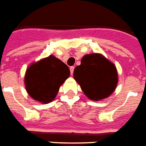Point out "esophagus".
I'll list each match as a JSON object with an SVG mask.
<instances>
[{
	"mask_svg": "<svg viewBox=\"0 0 146 146\" xmlns=\"http://www.w3.org/2000/svg\"><path fill=\"white\" fill-rule=\"evenodd\" d=\"M70 73H71V75L73 73V71H74V66H70Z\"/></svg>",
	"mask_w": 146,
	"mask_h": 146,
	"instance_id": "1",
	"label": "esophagus"
}]
</instances>
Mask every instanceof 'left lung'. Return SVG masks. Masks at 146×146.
Segmentation results:
<instances>
[{"label": "left lung", "instance_id": "8db88e82", "mask_svg": "<svg viewBox=\"0 0 146 146\" xmlns=\"http://www.w3.org/2000/svg\"><path fill=\"white\" fill-rule=\"evenodd\" d=\"M73 77L87 98L96 101L110 96L117 84L115 66L100 54L84 56L74 69Z\"/></svg>", "mask_w": 146, "mask_h": 146}]
</instances>
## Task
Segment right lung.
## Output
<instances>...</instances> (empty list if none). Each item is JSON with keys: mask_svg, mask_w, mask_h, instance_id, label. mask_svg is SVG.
Here are the masks:
<instances>
[{"mask_svg": "<svg viewBox=\"0 0 146 146\" xmlns=\"http://www.w3.org/2000/svg\"><path fill=\"white\" fill-rule=\"evenodd\" d=\"M70 74L67 66L51 55L28 68L25 76L27 92L34 100L49 103Z\"/></svg>", "mask_w": 146, "mask_h": 146, "instance_id": "right-lung-1", "label": "right lung"}]
</instances>
